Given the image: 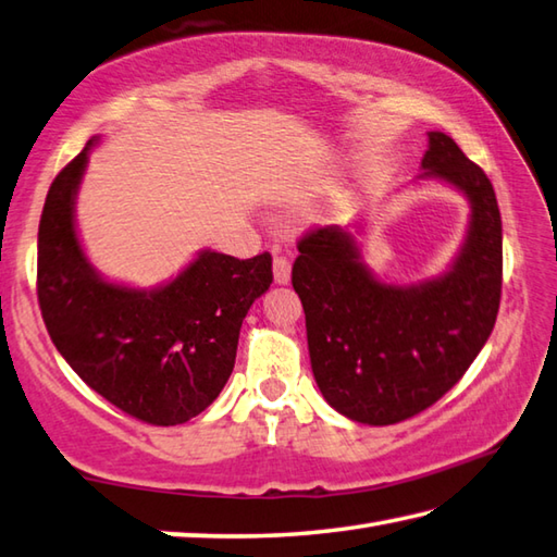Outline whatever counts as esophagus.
<instances>
[{
    "label": "esophagus",
    "instance_id": "esophagus-1",
    "mask_svg": "<svg viewBox=\"0 0 557 557\" xmlns=\"http://www.w3.org/2000/svg\"><path fill=\"white\" fill-rule=\"evenodd\" d=\"M272 275H275L277 285H287L292 277V263L287 256H275V260H272Z\"/></svg>",
    "mask_w": 557,
    "mask_h": 557
}]
</instances>
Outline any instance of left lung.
Returning <instances> with one entry per match:
<instances>
[{
    "label": "left lung",
    "instance_id": "obj_1",
    "mask_svg": "<svg viewBox=\"0 0 557 557\" xmlns=\"http://www.w3.org/2000/svg\"><path fill=\"white\" fill-rule=\"evenodd\" d=\"M422 178L471 202V224L446 275L398 287L362 263L352 234L315 226L299 238L292 285L307 313L311 369L345 418L394 424L437 403L483 350L503 294V220L485 171L444 133H430Z\"/></svg>",
    "mask_w": 557,
    "mask_h": 557
}]
</instances>
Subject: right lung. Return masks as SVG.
Returning a JSON list of instances; mask_svg holds the SVG:
<instances>
[{
    "label": "right lung",
    "mask_w": 557,
    "mask_h": 557,
    "mask_svg": "<svg viewBox=\"0 0 557 557\" xmlns=\"http://www.w3.org/2000/svg\"><path fill=\"white\" fill-rule=\"evenodd\" d=\"M52 181L38 226V304L50 341L89 388L147 424L188 422L232 376L238 331L272 282V258L202 253L157 289L106 282L74 228L89 149Z\"/></svg>",
    "instance_id": "1"
}]
</instances>
